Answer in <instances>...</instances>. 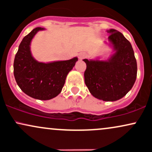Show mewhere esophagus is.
<instances>
[{
	"instance_id": "obj_1",
	"label": "esophagus",
	"mask_w": 152,
	"mask_h": 152,
	"mask_svg": "<svg viewBox=\"0 0 152 152\" xmlns=\"http://www.w3.org/2000/svg\"><path fill=\"white\" fill-rule=\"evenodd\" d=\"M86 57H87V54L86 53H80L78 54V58L81 59V60L86 58Z\"/></svg>"
}]
</instances>
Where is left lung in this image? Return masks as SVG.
<instances>
[{
  "instance_id": "1",
  "label": "left lung",
  "mask_w": 152,
  "mask_h": 152,
  "mask_svg": "<svg viewBox=\"0 0 152 152\" xmlns=\"http://www.w3.org/2000/svg\"><path fill=\"white\" fill-rule=\"evenodd\" d=\"M114 53L107 60L83 59L84 80L90 93L105 102L123 98L133 87L137 74V60L129 41L119 31L107 30Z\"/></svg>"
}]
</instances>
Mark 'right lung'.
Wrapping results in <instances>:
<instances>
[{
	"mask_svg": "<svg viewBox=\"0 0 152 152\" xmlns=\"http://www.w3.org/2000/svg\"><path fill=\"white\" fill-rule=\"evenodd\" d=\"M43 30L45 28H36L23 38L15 54L13 74L17 84L26 94L36 99L49 100L61 93L78 58L49 63L36 61L31 54V43L35 35Z\"/></svg>",
	"mask_w": 152,
	"mask_h": 152,
	"instance_id": "1",
	"label": "right lung"
}]
</instances>
